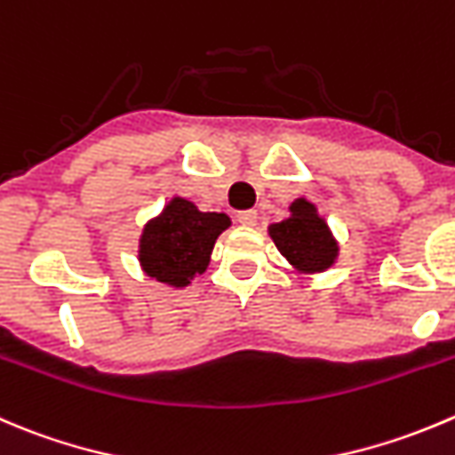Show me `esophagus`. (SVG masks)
Here are the masks:
<instances>
[{
  "mask_svg": "<svg viewBox=\"0 0 455 455\" xmlns=\"http://www.w3.org/2000/svg\"><path fill=\"white\" fill-rule=\"evenodd\" d=\"M237 222H240L242 227H255L258 213H255V211H240V213H237Z\"/></svg>",
  "mask_w": 455,
  "mask_h": 455,
  "instance_id": "34e87169",
  "label": "esophagus"
}]
</instances>
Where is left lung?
Returning a JSON list of instances; mask_svg holds the SVG:
<instances>
[{
  "label": "left lung",
  "mask_w": 455,
  "mask_h": 455,
  "mask_svg": "<svg viewBox=\"0 0 455 455\" xmlns=\"http://www.w3.org/2000/svg\"><path fill=\"white\" fill-rule=\"evenodd\" d=\"M277 251L302 273L326 271L338 258V242L331 235L315 204L304 197L291 204V215L268 227Z\"/></svg>",
  "instance_id": "1"
}]
</instances>
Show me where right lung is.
Segmentation results:
<instances>
[{
    "label": "right lung",
    "instance_id": "1",
    "mask_svg": "<svg viewBox=\"0 0 455 455\" xmlns=\"http://www.w3.org/2000/svg\"><path fill=\"white\" fill-rule=\"evenodd\" d=\"M231 220L224 213H202L193 202L173 197L156 220L144 227L140 264L144 273L169 286L191 284L209 267L211 251Z\"/></svg>",
    "mask_w": 455,
    "mask_h": 455
}]
</instances>
